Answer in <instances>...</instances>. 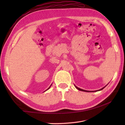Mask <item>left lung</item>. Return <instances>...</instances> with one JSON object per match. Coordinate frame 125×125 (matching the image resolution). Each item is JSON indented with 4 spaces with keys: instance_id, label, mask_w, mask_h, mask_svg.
Instances as JSON below:
<instances>
[{
    "instance_id": "left-lung-1",
    "label": "left lung",
    "mask_w": 125,
    "mask_h": 125,
    "mask_svg": "<svg viewBox=\"0 0 125 125\" xmlns=\"http://www.w3.org/2000/svg\"><path fill=\"white\" fill-rule=\"evenodd\" d=\"M75 87H76L77 89L78 90H80V91H85V92H91V91H86V90H83V89H80V88H79V87H77L76 86H75ZM105 87H104L103 88H102V89H100L99 91H100V90H103L104 88ZM92 92H94V91H92Z\"/></svg>"
}]
</instances>
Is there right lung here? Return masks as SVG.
Instances as JSON below:
<instances>
[{
    "label": "right lung",
    "instance_id": "right-lung-1",
    "mask_svg": "<svg viewBox=\"0 0 125 125\" xmlns=\"http://www.w3.org/2000/svg\"><path fill=\"white\" fill-rule=\"evenodd\" d=\"M50 87H49V88H48V89H49L50 88ZM48 89H47V90H48Z\"/></svg>",
    "mask_w": 125,
    "mask_h": 125
}]
</instances>
